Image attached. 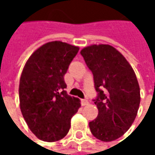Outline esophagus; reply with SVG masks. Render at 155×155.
Segmentation results:
<instances>
[{
  "mask_svg": "<svg viewBox=\"0 0 155 155\" xmlns=\"http://www.w3.org/2000/svg\"><path fill=\"white\" fill-rule=\"evenodd\" d=\"M88 103H89L88 100H86V99H83V100H81V105H82V106H85V105H87Z\"/></svg>",
  "mask_w": 155,
  "mask_h": 155,
  "instance_id": "esophagus-1",
  "label": "esophagus"
}]
</instances>
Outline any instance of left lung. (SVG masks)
I'll return each instance as SVG.
<instances>
[{"label": "left lung", "mask_w": 155, "mask_h": 155, "mask_svg": "<svg viewBox=\"0 0 155 155\" xmlns=\"http://www.w3.org/2000/svg\"><path fill=\"white\" fill-rule=\"evenodd\" d=\"M91 71L98 92L93 100L98 117L89 123L91 134L110 142L123 136L133 124L140 104V88L127 59L109 45H92L81 51Z\"/></svg>", "instance_id": "obj_1"}]
</instances>
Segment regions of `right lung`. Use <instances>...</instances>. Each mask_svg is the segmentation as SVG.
Segmentation results:
<instances>
[{"instance_id":"obj_1","label":"right lung","mask_w":155,"mask_h":155,"mask_svg":"<svg viewBox=\"0 0 155 155\" xmlns=\"http://www.w3.org/2000/svg\"><path fill=\"white\" fill-rule=\"evenodd\" d=\"M79 47L61 41L49 42L37 49L27 61L19 81V106L32 133L40 140L64 138L71 118L81 107L77 98L64 89V74Z\"/></svg>"}]
</instances>
